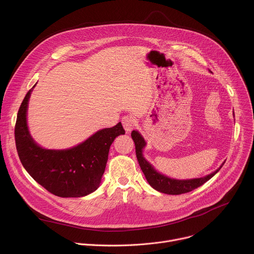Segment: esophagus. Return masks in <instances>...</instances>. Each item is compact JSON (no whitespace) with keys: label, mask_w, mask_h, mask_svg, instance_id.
I'll list each match as a JSON object with an SVG mask.
<instances>
[{"label":"esophagus","mask_w":254,"mask_h":254,"mask_svg":"<svg viewBox=\"0 0 254 254\" xmlns=\"http://www.w3.org/2000/svg\"><path fill=\"white\" fill-rule=\"evenodd\" d=\"M122 123H123L124 128H125V130H126L127 133L130 132L131 129L133 128V127L135 126V120H134V118L131 117V116H126V117H124Z\"/></svg>","instance_id":"obj_1"}]
</instances>
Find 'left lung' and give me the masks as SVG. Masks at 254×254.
<instances>
[{"label":"left lung","mask_w":254,"mask_h":254,"mask_svg":"<svg viewBox=\"0 0 254 254\" xmlns=\"http://www.w3.org/2000/svg\"><path fill=\"white\" fill-rule=\"evenodd\" d=\"M131 138L134 141L135 144V155L137 162L139 164V167L146 177L149 184L157 191L169 195H180L193 191L194 189L202 186L207 181H209L217 172L222 168L224 163L220 166V168L217 169L215 172L203 177V178H197V179H190V180H176L171 179L165 175L160 174L157 172L154 167L143 158L142 156V149L146 146V141H144L143 137L140 135V133L136 130L131 131Z\"/></svg>","instance_id":"obj_1"}]
</instances>
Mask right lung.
I'll return each instance as SVG.
<instances>
[{
  "label": "right lung",
  "instance_id": "obj_1",
  "mask_svg": "<svg viewBox=\"0 0 254 254\" xmlns=\"http://www.w3.org/2000/svg\"><path fill=\"white\" fill-rule=\"evenodd\" d=\"M32 89L21 103L15 126L16 148L23 167L36 182L55 196L76 198L94 192L104 173L111 144L126 132L122 124L100 129L71 149H43L34 141L27 127Z\"/></svg>",
  "mask_w": 254,
  "mask_h": 254
}]
</instances>
